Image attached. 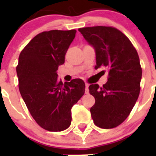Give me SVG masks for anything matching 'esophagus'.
<instances>
[{"label":"esophagus","instance_id":"1","mask_svg":"<svg viewBox=\"0 0 156 156\" xmlns=\"http://www.w3.org/2000/svg\"><path fill=\"white\" fill-rule=\"evenodd\" d=\"M89 84H87V83H86L85 84V94H89Z\"/></svg>","mask_w":156,"mask_h":156}]
</instances>
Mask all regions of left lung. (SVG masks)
<instances>
[{
	"instance_id": "8db88e82",
	"label": "left lung",
	"mask_w": 156,
	"mask_h": 156,
	"mask_svg": "<svg viewBox=\"0 0 156 156\" xmlns=\"http://www.w3.org/2000/svg\"><path fill=\"white\" fill-rule=\"evenodd\" d=\"M78 31L95 50L96 68L109 71L103 87L89 86L95 98L91 117L97 127L113 128L127 119L139 97L142 78L139 56L130 40L115 28L94 26Z\"/></svg>"
}]
</instances>
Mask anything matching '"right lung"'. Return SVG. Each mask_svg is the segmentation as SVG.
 <instances>
[{
	"instance_id": "right-lung-1",
	"label": "right lung",
	"mask_w": 156,
	"mask_h": 156,
	"mask_svg": "<svg viewBox=\"0 0 156 156\" xmlns=\"http://www.w3.org/2000/svg\"><path fill=\"white\" fill-rule=\"evenodd\" d=\"M76 30H51L37 34L22 50L16 73L19 89L33 119L49 131L70 126L72 106L84 95L81 79L62 84L58 81L59 66L74 40Z\"/></svg>"
}]
</instances>
